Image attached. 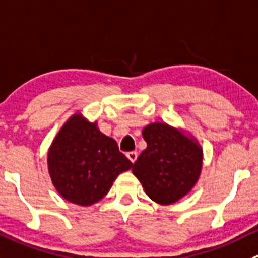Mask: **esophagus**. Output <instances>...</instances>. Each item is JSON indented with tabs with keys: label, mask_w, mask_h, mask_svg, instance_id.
I'll return each mask as SVG.
<instances>
[{
	"label": "esophagus",
	"mask_w": 258,
	"mask_h": 258,
	"mask_svg": "<svg viewBox=\"0 0 258 258\" xmlns=\"http://www.w3.org/2000/svg\"><path fill=\"white\" fill-rule=\"evenodd\" d=\"M127 157H128V160L131 162H135L136 161V159H137V152L136 151H130V152H127Z\"/></svg>",
	"instance_id": "esophagus-1"
}]
</instances>
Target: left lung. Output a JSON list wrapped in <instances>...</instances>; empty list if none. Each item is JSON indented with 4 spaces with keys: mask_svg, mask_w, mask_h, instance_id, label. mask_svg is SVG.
I'll return each instance as SVG.
<instances>
[{
    "mask_svg": "<svg viewBox=\"0 0 258 258\" xmlns=\"http://www.w3.org/2000/svg\"><path fill=\"white\" fill-rule=\"evenodd\" d=\"M142 136L147 147L132 172L152 201L162 206L175 203L198 181L203 150L194 137L164 122L147 124Z\"/></svg>",
    "mask_w": 258,
    "mask_h": 258,
    "instance_id": "obj_1",
    "label": "left lung"
}]
</instances>
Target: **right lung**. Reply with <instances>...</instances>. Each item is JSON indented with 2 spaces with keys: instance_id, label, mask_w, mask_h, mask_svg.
<instances>
[{
  "instance_id": "obj_1",
  "label": "right lung",
  "mask_w": 258,
  "mask_h": 258,
  "mask_svg": "<svg viewBox=\"0 0 258 258\" xmlns=\"http://www.w3.org/2000/svg\"><path fill=\"white\" fill-rule=\"evenodd\" d=\"M55 189L66 201L88 207L101 201L121 172L132 162L118 145L102 134L97 122L76 113L62 124L47 154Z\"/></svg>"
}]
</instances>
